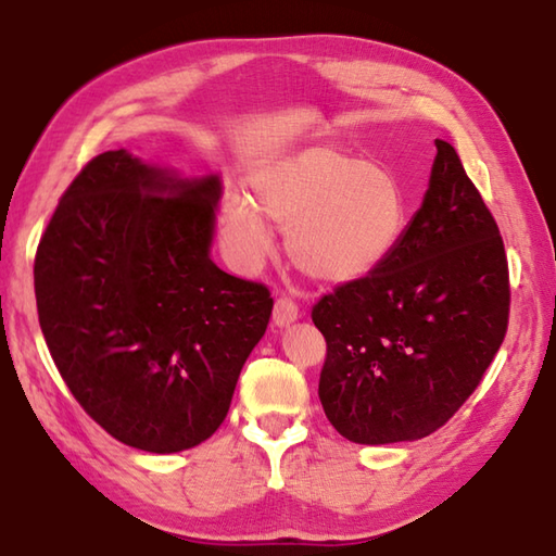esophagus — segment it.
Wrapping results in <instances>:
<instances>
[{"mask_svg":"<svg viewBox=\"0 0 556 556\" xmlns=\"http://www.w3.org/2000/svg\"><path fill=\"white\" fill-rule=\"evenodd\" d=\"M271 318H275L277 326H289V323H294L299 318L296 301L289 296H279L275 301V313H271Z\"/></svg>","mask_w":556,"mask_h":556,"instance_id":"1","label":"esophagus"}]
</instances>
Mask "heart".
<instances>
[{
  "label": "heart",
  "mask_w": 556,
  "mask_h": 556,
  "mask_svg": "<svg viewBox=\"0 0 556 556\" xmlns=\"http://www.w3.org/2000/svg\"><path fill=\"white\" fill-rule=\"evenodd\" d=\"M257 204L224 201V224L248 262L267 257V218L287 228L289 257L318 281H352L375 271L406 228V197L387 167L332 146L299 150L255 185Z\"/></svg>",
  "instance_id": "obj_1"
}]
</instances>
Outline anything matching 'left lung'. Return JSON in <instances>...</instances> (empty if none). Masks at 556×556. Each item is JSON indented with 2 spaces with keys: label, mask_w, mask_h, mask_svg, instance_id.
I'll return each instance as SVG.
<instances>
[{
  "label": "left lung",
  "mask_w": 556,
  "mask_h": 556,
  "mask_svg": "<svg viewBox=\"0 0 556 556\" xmlns=\"http://www.w3.org/2000/svg\"><path fill=\"white\" fill-rule=\"evenodd\" d=\"M426 201L369 275L318 299L326 338L318 396L359 445L418 440L445 426L508 330L510 277L501 230L445 140Z\"/></svg>",
  "instance_id": "1"
}]
</instances>
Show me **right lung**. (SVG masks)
<instances>
[{
    "label": "right lung",
    "instance_id": "right-lung-1",
    "mask_svg": "<svg viewBox=\"0 0 556 556\" xmlns=\"http://www.w3.org/2000/svg\"><path fill=\"white\" fill-rule=\"evenodd\" d=\"M216 177L179 181L126 150L89 160L34 262L60 377L111 438L179 452L224 422L271 316L269 289L208 257Z\"/></svg>",
    "mask_w": 556,
    "mask_h": 556
}]
</instances>
